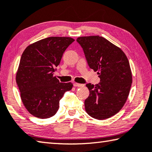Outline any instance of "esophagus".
<instances>
[{
  "label": "esophagus",
  "instance_id": "obj_1",
  "mask_svg": "<svg viewBox=\"0 0 152 152\" xmlns=\"http://www.w3.org/2000/svg\"><path fill=\"white\" fill-rule=\"evenodd\" d=\"M74 86H76V87H83L85 85L83 84H79V83H74Z\"/></svg>",
  "mask_w": 152,
  "mask_h": 152
}]
</instances>
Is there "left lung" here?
<instances>
[{
  "label": "left lung",
  "instance_id": "8db88e82",
  "mask_svg": "<svg viewBox=\"0 0 152 152\" xmlns=\"http://www.w3.org/2000/svg\"><path fill=\"white\" fill-rule=\"evenodd\" d=\"M91 69L97 72L100 83L86 84L89 96L85 110L93 118L105 120L116 114L126 103L132 84L129 61L122 50L99 36L78 37Z\"/></svg>",
  "mask_w": 152,
  "mask_h": 152
}]
</instances>
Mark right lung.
I'll return each mask as SVG.
<instances>
[{
	"instance_id": "1",
	"label": "right lung",
	"mask_w": 152,
	"mask_h": 152,
	"mask_svg": "<svg viewBox=\"0 0 152 152\" xmlns=\"http://www.w3.org/2000/svg\"><path fill=\"white\" fill-rule=\"evenodd\" d=\"M74 40L70 37H48L28 46L23 52L16 83L23 105L34 116L45 119L54 115L64 93L72 88V83H59L53 72Z\"/></svg>"
}]
</instances>
